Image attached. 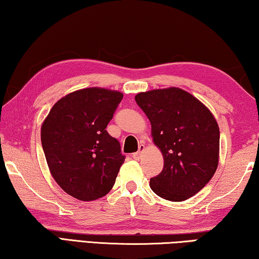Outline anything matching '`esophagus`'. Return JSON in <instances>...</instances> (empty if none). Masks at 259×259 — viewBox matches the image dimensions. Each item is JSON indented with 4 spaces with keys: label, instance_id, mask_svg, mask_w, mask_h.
Returning <instances> with one entry per match:
<instances>
[{
    "label": "esophagus",
    "instance_id": "obj_1",
    "mask_svg": "<svg viewBox=\"0 0 259 259\" xmlns=\"http://www.w3.org/2000/svg\"><path fill=\"white\" fill-rule=\"evenodd\" d=\"M144 150H145V145H144V144H140L139 147H138V151L136 152V153H134V154H133V157H134V159L138 160L139 157H140V155H142V153L144 152Z\"/></svg>",
    "mask_w": 259,
    "mask_h": 259
}]
</instances>
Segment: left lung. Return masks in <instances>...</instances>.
I'll return each mask as SVG.
<instances>
[{
	"label": "left lung",
	"mask_w": 259,
	"mask_h": 259,
	"mask_svg": "<svg viewBox=\"0 0 259 259\" xmlns=\"http://www.w3.org/2000/svg\"><path fill=\"white\" fill-rule=\"evenodd\" d=\"M136 103L152 125V137L163 155V169L150 181L160 198L181 202L195 195L216 172L219 126L212 113L179 88L139 93Z\"/></svg>",
	"instance_id": "obj_1"
}]
</instances>
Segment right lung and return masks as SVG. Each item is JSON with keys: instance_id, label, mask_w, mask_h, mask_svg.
I'll list each match as a JSON object with an SVG mask.
<instances>
[{"instance_id": "add662e5", "label": "right lung", "mask_w": 259, "mask_h": 259, "mask_svg": "<svg viewBox=\"0 0 259 259\" xmlns=\"http://www.w3.org/2000/svg\"><path fill=\"white\" fill-rule=\"evenodd\" d=\"M123 98L120 91L85 88L57 102L41 126L50 174L73 198L94 201L112 190L125 156L106 126Z\"/></svg>"}]
</instances>
